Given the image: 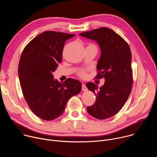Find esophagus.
I'll list each match as a JSON object with an SVG mask.
<instances>
[{"mask_svg":"<svg viewBox=\"0 0 157 157\" xmlns=\"http://www.w3.org/2000/svg\"><path fill=\"white\" fill-rule=\"evenodd\" d=\"M87 87H86V85L84 84H82V90L83 91H87Z\"/></svg>","mask_w":157,"mask_h":157,"instance_id":"1","label":"esophagus"}]
</instances>
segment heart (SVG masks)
Returning <instances> with one entry per match:
<instances>
[{
  "label": "heart",
  "instance_id": "1",
  "mask_svg": "<svg viewBox=\"0 0 157 157\" xmlns=\"http://www.w3.org/2000/svg\"><path fill=\"white\" fill-rule=\"evenodd\" d=\"M88 47H96L97 48L94 44H89ZM78 75L81 78H86L87 77V70H79L78 72Z\"/></svg>",
  "mask_w": 157,
  "mask_h": 157
}]
</instances>
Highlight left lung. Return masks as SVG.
<instances>
[{"mask_svg":"<svg viewBox=\"0 0 157 157\" xmlns=\"http://www.w3.org/2000/svg\"><path fill=\"white\" fill-rule=\"evenodd\" d=\"M79 35L93 40L101 50L95 78L105 79L104 84L89 82L86 86L96 96L94 104L88 106V113L98 119H105L117 114L125 104L133 84L132 54L128 43L114 30L101 27L81 33Z\"/></svg>","mask_w":157,"mask_h":157,"instance_id":"8db88e82","label":"left lung"}]
</instances>
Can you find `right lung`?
Returning a JSON list of instances; mask_svg holds the SVG:
<instances>
[{"label": "right lung", "instance_id": "add662e5", "mask_svg": "<svg viewBox=\"0 0 157 157\" xmlns=\"http://www.w3.org/2000/svg\"><path fill=\"white\" fill-rule=\"evenodd\" d=\"M75 36L44 32L31 40L21 53L18 68L20 84L30 109L38 117L52 121L59 117L68 99L81 91V83L68 78L59 82L53 72L62 61L65 41Z\"/></svg>", "mask_w": 157, "mask_h": 157}]
</instances>
